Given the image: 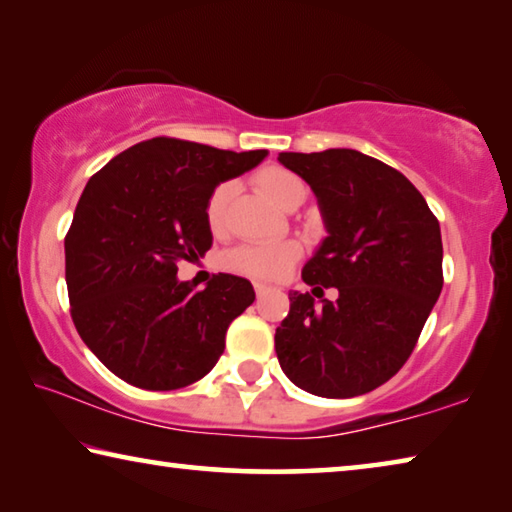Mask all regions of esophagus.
<instances>
[{"label": "esophagus", "instance_id": "esophagus-1", "mask_svg": "<svg viewBox=\"0 0 512 512\" xmlns=\"http://www.w3.org/2000/svg\"><path fill=\"white\" fill-rule=\"evenodd\" d=\"M255 293H257L259 298H262L264 293H268V287H266V284H259V282H255Z\"/></svg>", "mask_w": 512, "mask_h": 512}]
</instances>
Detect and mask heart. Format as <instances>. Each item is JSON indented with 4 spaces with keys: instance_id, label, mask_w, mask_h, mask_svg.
Segmentation results:
<instances>
[{
    "instance_id": "b5f03b06",
    "label": "heart",
    "mask_w": 512,
    "mask_h": 512,
    "mask_svg": "<svg viewBox=\"0 0 512 512\" xmlns=\"http://www.w3.org/2000/svg\"><path fill=\"white\" fill-rule=\"evenodd\" d=\"M253 183L259 194L268 201L291 210L300 205L305 198V185L296 173L284 167H266L255 173ZM232 196V185L221 183L214 189L205 203V221L212 232H221L225 228V212ZM300 257V248L293 241H277V244H241L223 255V264L230 271L244 273L255 280H277L289 271L291 264Z\"/></svg>"
}]
</instances>
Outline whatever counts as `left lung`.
I'll list each match as a JSON object with an SVG mask.
<instances>
[{
    "mask_svg": "<svg viewBox=\"0 0 512 512\" xmlns=\"http://www.w3.org/2000/svg\"><path fill=\"white\" fill-rule=\"evenodd\" d=\"M280 162L314 189L329 237L302 268L314 291L289 293L277 359L307 393L375 391L411 357L443 291L436 214L404 173L359 151L280 153ZM332 286L334 303L322 298Z\"/></svg>",
    "mask_w": 512,
    "mask_h": 512,
    "instance_id": "8db88e82",
    "label": "left lung"
}]
</instances>
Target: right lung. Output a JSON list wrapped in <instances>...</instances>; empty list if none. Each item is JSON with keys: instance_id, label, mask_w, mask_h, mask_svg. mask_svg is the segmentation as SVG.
Here are the masks:
<instances>
[{"instance_id": "1", "label": "right lung", "mask_w": 512, "mask_h": 512, "mask_svg": "<svg viewBox=\"0 0 512 512\" xmlns=\"http://www.w3.org/2000/svg\"><path fill=\"white\" fill-rule=\"evenodd\" d=\"M266 151L153 137L88 180L65 235L69 314L83 343L119 379L176 391L214 368L232 320L253 305L244 277L178 282V264L212 246L205 203Z\"/></svg>"}]
</instances>
